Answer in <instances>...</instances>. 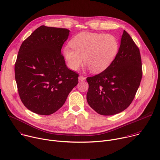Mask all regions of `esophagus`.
<instances>
[{
  "label": "esophagus",
  "mask_w": 160,
  "mask_h": 160,
  "mask_svg": "<svg viewBox=\"0 0 160 160\" xmlns=\"http://www.w3.org/2000/svg\"><path fill=\"white\" fill-rule=\"evenodd\" d=\"M85 77H83V76H79V77H78V80L79 81H83V80H85Z\"/></svg>",
  "instance_id": "obj_1"
}]
</instances>
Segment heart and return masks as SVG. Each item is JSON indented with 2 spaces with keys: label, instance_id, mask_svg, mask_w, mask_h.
<instances>
[{
  "label": "heart",
  "instance_id": "1",
  "mask_svg": "<svg viewBox=\"0 0 160 160\" xmlns=\"http://www.w3.org/2000/svg\"><path fill=\"white\" fill-rule=\"evenodd\" d=\"M70 45L72 50L68 47L64 49L68 66L76 71L83 60V62L93 72H99L107 68L119 49L117 39L108 34L83 33L72 39Z\"/></svg>",
  "mask_w": 160,
  "mask_h": 160
}]
</instances>
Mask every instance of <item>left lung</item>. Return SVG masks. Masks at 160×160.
Listing matches in <instances>:
<instances>
[{"label": "left lung", "mask_w": 160, "mask_h": 160, "mask_svg": "<svg viewBox=\"0 0 160 160\" xmlns=\"http://www.w3.org/2000/svg\"><path fill=\"white\" fill-rule=\"evenodd\" d=\"M142 77L138 48L124 31L118 52L101 73L87 78V101L98 113L112 115L126 109L133 100Z\"/></svg>", "instance_id": "8db88e82"}]
</instances>
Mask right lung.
Instances as JSON below:
<instances>
[{
  "mask_svg": "<svg viewBox=\"0 0 160 160\" xmlns=\"http://www.w3.org/2000/svg\"><path fill=\"white\" fill-rule=\"evenodd\" d=\"M69 34L67 28L41 25L20 48L14 65L18 94L25 107L35 113L57 111L78 83V75L68 68L61 54Z\"/></svg>",
  "mask_w": 160,
  "mask_h": 160,
  "instance_id": "obj_1",
  "label": "right lung"
}]
</instances>
